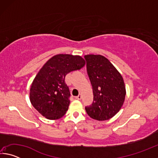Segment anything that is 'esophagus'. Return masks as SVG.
I'll list each match as a JSON object with an SVG mask.
<instances>
[{"mask_svg": "<svg viewBox=\"0 0 158 158\" xmlns=\"http://www.w3.org/2000/svg\"><path fill=\"white\" fill-rule=\"evenodd\" d=\"M75 98L77 99V100H81V95H79L78 96H76Z\"/></svg>", "mask_w": 158, "mask_h": 158, "instance_id": "esophagus-1", "label": "esophagus"}]
</instances>
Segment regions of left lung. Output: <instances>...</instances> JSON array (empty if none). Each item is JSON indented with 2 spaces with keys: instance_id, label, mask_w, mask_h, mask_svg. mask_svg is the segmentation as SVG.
Here are the masks:
<instances>
[{
  "instance_id": "8db88e82",
  "label": "left lung",
  "mask_w": 158,
  "mask_h": 158,
  "mask_svg": "<svg viewBox=\"0 0 158 158\" xmlns=\"http://www.w3.org/2000/svg\"><path fill=\"white\" fill-rule=\"evenodd\" d=\"M93 91V102L86 106L88 115L97 121L114 117L123 105L126 90L121 73L102 55L84 56Z\"/></svg>"
}]
</instances>
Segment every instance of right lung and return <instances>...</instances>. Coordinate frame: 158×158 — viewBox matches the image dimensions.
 I'll list each match as a JSON object with an SVG mask.
<instances>
[{"label":"right lung","instance_id":"right-lung-1","mask_svg":"<svg viewBox=\"0 0 158 158\" xmlns=\"http://www.w3.org/2000/svg\"><path fill=\"white\" fill-rule=\"evenodd\" d=\"M80 56H53L40 69L30 87V101L42 116L49 120L59 119L65 114L69 104V88L65 76L85 65Z\"/></svg>","mask_w":158,"mask_h":158}]
</instances>
